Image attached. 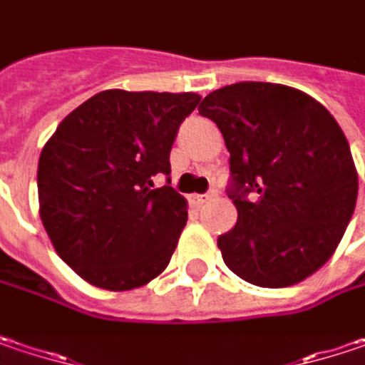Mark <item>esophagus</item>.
<instances>
[{
  "mask_svg": "<svg viewBox=\"0 0 365 365\" xmlns=\"http://www.w3.org/2000/svg\"><path fill=\"white\" fill-rule=\"evenodd\" d=\"M207 201H210V195H192V197H191V203H195L197 207L205 205Z\"/></svg>",
  "mask_w": 365,
  "mask_h": 365,
  "instance_id": "esophagus-1",
  "label": "esophagus"
}]
</instances>
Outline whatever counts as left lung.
<instances>
[{
	"mask_svg": "<svg viewBox=\"0 0 365 365\" xmlns=\"http://www.w3.org/2000/svg\"><path fill=\"white\" fill-rule=\"evenodd\" d=\"M199 115L230 152L236 226L217 238L224 263L259 287H287L331 259L354 215L357 173L333 115L282 83L238 82L207 94Z\"/></svg>",
	"mask_w": 365,
	"mask_h": 365,
	"instance_id": "left-lung-1",
	"label": "left lung"
}]
</instances>
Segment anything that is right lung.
Listing matches in <instances>:
<instances>
[{
    "label": "right lung",
    "mask_w": 365,
    "mask_h": 365,
    "mask_svg": "<svg viewBox=\"0 0 365 365\" xmlns=\"http://www.w3.org/2000/svg\"><path fill=\"white\" fill-rule=\"evenodd\" d=\"M192 92L104 90L65 117L38 160L41 220L88 283L125 292L158 277L187 224L170 187V150L199 104ZM167 185L155 190V175Z\"/></svg>",
    "instance_id": "right-lung-1"
}]
</instances>
